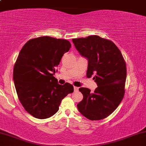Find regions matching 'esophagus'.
<instances>
[{
    "label": "esophagus",
    "mask_w": 146,
    "mask_h": 146,
    "mask_svg": "<svg viewBox=\"0 0 146 146\" xmlns=\"http://www.w3.org/2000/svg\"><path fill=\"white\" fill-rule=\"evenodd\" d=\"M78 89H79V88L77 87V86H74V91H78Z\"/></svg>",
    "instance_id": "obj_1"
}]
</instances>
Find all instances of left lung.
I'll list each match as a JSON object with an SVG mask.
<instances>
[{"label": "left lung", "mask_w": 146, "mask_h": 146, "mask_svg": "<svg viewBox=\"0 0 146 146\" xmlns=\"http://www.w3.org/2000/svg\"><path fill=\"white\" fill-rule=\"evenodd\" d=\"M77 50L88 60L86 77L94 75L98 87L94 93L81 87L83 99L78 110L91 121L104 119L117 108L125 94L126 64L122 54L111 41L97 35L72 39Z\"/></svg>", "instance_id": "1"}]
</instances>
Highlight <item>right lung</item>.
Here are the masks:
<instances>
[{"mask_svg": "<svg viewBox=\"0 0 146 146\" xmlns=\"http://www.w3.org/2000/svg\"><path fill=\"white\" fill-rule=\"evenodd\" d=\"M70 47L68 40L45 36L29 40L21 50L13 80L21 103L34 117L45 119L53 116L62 99L73 92L72 84H59L53 76Z\"/></svg>", "mask_w": 146, "mask_h": 146, "instance_id": "1", "label": "right lung"}]
</instances>
